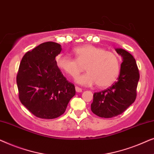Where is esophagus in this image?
<instances>
[{
  "instance_id": "34e87169",
  "label": "esophagus",
  "mask_w": 154,
  "mask_h": 154,
  "mask_svg": "<svg viewBox=\"0 0 154 154\" xmlns=\"http://www.w3.org/2000/svg\"><path fill=\"white\" fill-rule=\"evenodd\" d=\"M75 91H76L77 92H82V89L81 88L78 87V86H75Z\"/></svg>"
}]
</instances>
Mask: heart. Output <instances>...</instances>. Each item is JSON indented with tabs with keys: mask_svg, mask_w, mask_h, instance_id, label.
I'll list each match as a JSON object with an SVG mask.
<instances>
[{
	"mask_svg": "<svg viewBox=\"0 0 154 154\" xmlns=\"http://www.w3.org/2000/svg\"><path fill=\"white\" fill-rule=\"evenodd\" d=\"M75 59L63 54L56 57V64L69 76L76 77L84 66L88 72L77 77L78 83L90 85L97 83L99 88L112 85L120 73V60L115 52L106 51L92 45H85L73 50Z\"/></svg>",
	"mask_w": 154,
	"mask_h": 154,
	"instance_id": "b5f03b06",
	"label": "heart"
}]
</instances>
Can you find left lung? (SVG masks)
<instances>
[{
	"label": "left lung",
	"mask_w": 154,
	"mask_h": 154,
	"mask_svg": "<svg viewBox=\"0 0 154 154\" xmlns=\"http://www.w3.org/2000/svg\"><path fill=\"white\" fill-rule=\"evenodd\" d=\"M116 51L123 57L118 81L110 88L94 93L91 104L92 113L106 119L121 114L134 102L140 79L133 56L121 48H117Z\"/></svg>",
	"instance_id": "1"
}]
</instances>
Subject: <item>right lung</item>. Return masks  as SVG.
<instances>
[{"label": "right lung", "mask_w": 154, "mask_h": 154, "mask_svg": "<svg viewBox=\"0 0 154 154\" xmlns=\"http://www.w3.org/2000/svg\"><path fill=\"white\" fill-rule=\"evenodd\" d=\"M61 50V45L54 42L41 43L24 54L19 67V99L40 119L60 116L75 94L74 85L67 81L57 66L55 57Z\"/></svg>", "instance_id": "right-lung-1"}]
</instances>
